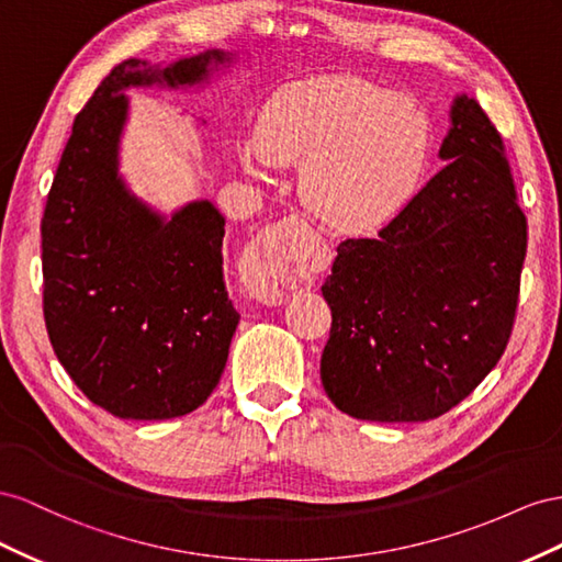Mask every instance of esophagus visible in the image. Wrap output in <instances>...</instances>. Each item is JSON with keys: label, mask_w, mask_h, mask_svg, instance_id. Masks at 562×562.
<instances>
[{"label": "esophagus", "mask_w": 562, "mask_h": 562, "mask_svg": "<svg viewBox=\"0 0 562 562\" xmlns=\"http://www.w3.org/2000/svg\"><path fill=\"white\" fill-rule=\"evenodd\" d=\"M294 223H299L296 216L284 218L278 226L266 231L256 239L245 259V280L249 292L266 306H280L299 284H303V276L292 259L284 235V231H290Z\"/></svg>", "instance_id": "1"}]
</instances>
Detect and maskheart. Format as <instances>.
I'll list each match as a JSON object with an SVG mask.
<instances>
[{
	"instance_id": "b5f03b06",
	"label": "heart",
	"mask_w": 562,
	"mask_h": 562,
	"mask_svg": "<svg viewBox=\"0 0 562 562\" xmlns=\"http://www.w3.org/2000/svg\"><path fill=\"white\" fill-rule=\"evenodd\" d=\"M432 124L409 95L356 75L311 77L270 95L243 162L299 167V190L325 226L376 233L419 195L430 169Z\"/></svg>"
}]
</instances>
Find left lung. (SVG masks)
<instances>
[{
    "label": "left lung",
    "mask_w": 562,
    "mask_h": 562,
    "mask_svg": "<svg viewBox=\"0 0 562 562\" xmlns=\"http://www.w3.org/2000/svg\"><path fill=\"white\" fill-rule=\"evenodd\" d=\"M447 162L379 237L336 247L319 379L352 419L428 422L504 356L518 308L527 221L502 136L467 93L450 105Z\"/></svg>",
    "instance_id": "left-lung-1"
}]
</instances>
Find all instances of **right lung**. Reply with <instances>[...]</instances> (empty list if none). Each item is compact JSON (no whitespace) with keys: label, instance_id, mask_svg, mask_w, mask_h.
<instances>
[{"label":"right lung","instance_id":"right-lung-1","mask_svg":"<svg viewBox=\"0 0 562 562\" xmlns=\"http://www.w3.org/2000/svg\"><path fill=\"white\" fill-rule=\"evenodd\" d=\"M233 66L223 49L122 60L75 117L46 198V331L77 389L120 419L198 409L226 370L239 323L223 280L218 206L192 200L167 216L124 181L126 91L200 89Z\"/></svg>","mask_w":562,"mask_h":562}]
</instances>
